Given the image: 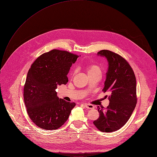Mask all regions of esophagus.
Returning <instances> with one entry per match:
<instances>
[{
	"mask_svg": "<svg viewBox=\"0 0 157 157\" xmlns=\"http://www.w3.org/2000/svg\"><path fill=\"white\" fill-rule=\"evenodd\" d=\"M84 107L86 109H94V106L93 105H92V104H89V103L84 104Z\"/></svg>",
	"mask_w": 157,
	"mask_h": 157,
	"instance_id": "esophagus-1",
	"label": "esophagus"
}]
</instances>
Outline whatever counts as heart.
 I'll use <instances>...</instances> for the list:
<instances>
[{
  "mask_svg": "<svg viewBox=\"0 0 157 157\" xmlns=\"http://www.w3.org/2000/svg\"><path fill=\"white\" fill-rule=\"evenodd\" d=\"M86 71L88 75L95 73H100V68L98 66L95 64L89 63L86 66ZM75 73V69L73 68L71 71L70 75L73 76Z\"/></svg>",
  "mask_w": 157,
  "mask_h": 157,
  "instance_id": "b5f03b06",
  "label": "heart"
}]
</instances>
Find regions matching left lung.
I'll list each match as a JSON object with an SVG mask.
<instances>
[{"label":"left lung","instance_id":"obj_1","mask_svg":"<svg viewBox=\"0 0 157 157\" xmlns=\"http://www.w3.org/2000/svg\"><path fill=\"white\" fill-rule=\"evenodd\" d=\"M98 55L105 57L109 70L102 91L108 92L109 105L105 109L97 107L99 117L95 126L103 132H114L129 120L137 103L136 79L134 71L123 57L109 50H101Z\"/></svg>","mask_w":157,"mask_h":157}]
</instances>
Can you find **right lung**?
<instances>
[{"label": "right lung", "instance_id": "add662e5", "mask_svg": "<svg viewBox=\"0 0 157 157\" xmlns=\"http://www.w3.org/2000/svg\"><path fill=\"white\" fill-rule=\"evenodd\" d=\"M78 57L67 51L54 49L40 56L31 65L23 97L29 117L40 128H60L75 107V102L59 98L56 89L68 82L67 75Z\"/></svg>", "mask_w": 157, "mask_h": 157}]
</instances>
